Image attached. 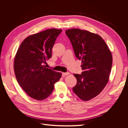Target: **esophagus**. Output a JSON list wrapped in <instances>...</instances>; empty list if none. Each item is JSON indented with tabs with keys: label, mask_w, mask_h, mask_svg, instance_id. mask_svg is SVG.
I'll return each instance as SVG.
<instances>
[{
	"label": "esophagus",
	"mask_w": 128,
	"mask_h": 128,
	"mask_svg": "<svg viewBox=\"0 0 128 128\" xmlns=\"http://www.w3.org/2000/svg\"><path fill=\"white\" fill-rule=\"evenodd\" d=\"M69 74V72H62V76H64L66 75H68Z\"/></svg>",
	"instance_id": "obj_1"
}]
</instances>
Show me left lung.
Listing matches in <instances>:
<instances>
[{
  "label": "left lung",
  "mask_w": 128,
  "mask_h": 128,
  "mask_svg": "<svg viewBox=\"0 0 128 128\" xmlns=\"http://www.w3.org/2000/svg\"><path fill=\"white\" fill-rule=\"evenodd\" d=\"M76 57L82 61L81 74H74L77 84L72 91L83 101L94 98L102 91L109 79L112 56L102 38L80 29L66 31Z\"/></svg>",
  "instance_id": "left-lung-1"
}]
</instances>
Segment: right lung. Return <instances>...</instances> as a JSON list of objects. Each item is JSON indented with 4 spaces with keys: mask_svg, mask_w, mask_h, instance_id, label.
I'll list each match as a JSON object with an SVG mask.
<instances>
[{
    "mask_svg": "<svg viewBox=\"0 0 128 128\" xmlns=\"http://www.w3.org/2000/svg\"><path fill=\"white\" fill-rule=\"evenodd\" d=\"M61 29H50L29 36L22 42L14 59L15 77L31 98L42 100L52 94L61 73L46 68L52 49Z\"/></svg>",
    "mask_w": 128,
    "mask_h": 128,
    "instance_id": "add662e5",
    "label": "right lung"
}]
</instances>
